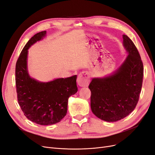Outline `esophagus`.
<instances>
[{
  "label": "esophagus",
  "mask_w": 155,
  "mask_h": 155,
  "mask_svg": "<svg viewBox=\"0 0 155 155\" xmlns=\"http://www.w3.org/2000/svg\"><path fill=\"white\" fill-rule=\"evenodd\" d=\"M90 74L88 72H83L80 73L77 78V83L79 86L86 87L90 83Z\"/></svg>",
  "instance_id": "34e87169"
}]
</instances>
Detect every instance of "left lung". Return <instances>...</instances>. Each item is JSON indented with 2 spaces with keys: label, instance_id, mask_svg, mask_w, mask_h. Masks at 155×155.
<instances>
[{
  "label": "left lung",
  "instance_id": "8db88e82",
  "mask_svg": "<svg viewBox=\"0 0 155 155\" xmlns=\"http://www.w3.org/2000/svg\"><path fill=\"white\" fill-rule=\"evenodd\" d=\"M123 45L128 56L113 74L105 78H93L91 109L97 117L114 122L131 113L139 101L143 80V64L137 48L126 35Z\"/></svg>",
  "mask_w": 155,
  "mask_h": 155
}]
</instances>
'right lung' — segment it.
Segmentation results:
<instances>
[{
	"label": "right lung",
	"instance_id": "right-lung-1",
	"mask_svg": "<svg viewBox=\"0 0 155 155\" xmlns=\"http://www.w3.org/2000/svg\"><path fill=\"white\" fill-rule=\"evenodd\" d=\"M46 34V31H42L28 41L16 61L15 71L18 104L29 120L41 125L55 124L62 120L67 114L68 99L78 91L76 75L45 83L29 76L28 49Z\"/></svg>",
	"mask_w": 155,
	"mask_h": 155
}]
</instances>
